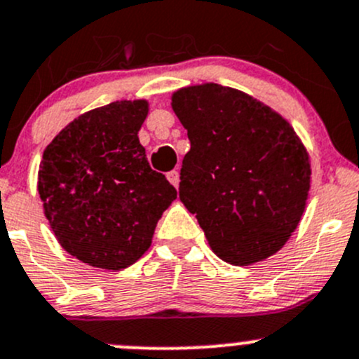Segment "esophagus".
I'll return each mask as SVG.
<instances>
[{
  "mask_svg": "<svg viewBox=\"0 0 359 359\" xmlns=\"http://www.w3.org/2000/svg\"><path fill=\"white\" fill-rule=\"evenodd\" d=\"M166 179L170 180V184H173V186L175 187H179V172H177V170H172V172H168L166 173Z\"/></svg>",
  "mask_w": 359,
  "mask_h": 359,
  "instance_id": "1",
  "label": "esophagus"
}]
</instances>
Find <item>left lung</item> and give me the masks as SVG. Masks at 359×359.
I'll use <instances>...</instances> for the list:
<instances>
[{
  "mask_svg": "<svg viewBox=\"0 0 359 359\" xmlns=\"http://www.w3.org/2000/svg\"><path fill=\"white\" fill-rule=\"evenodd\" d=\"M191 149L179 198L226 262L250 266L283 248L311 187L309 154L290 123L236 88L205 83L172 95Z\"/></svg>",
  "mask_w": 359,
  "mask_h": 359,
  "instance_id": "1",
  "label": "left lung"
}]
</instances>
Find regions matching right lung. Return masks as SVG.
<instances>
[{
    "label": "right lung",
    "mask_w": 359,
    "mask_h": 359,
    "mask_svg": "<svg viewBox=\"0 0 359 359\" xmlns=\"http://www.w3.org/2000/svg\"><path fill=\"white\" fill-rule=\"evenodd\" d=\"M147 100H116L71 121L46 146L38 172L45 217L81 262L121 271L153 241L177 191L139 142Z\"/></svg>",
    "instance_id": "add662e5"
}]
</instances>
